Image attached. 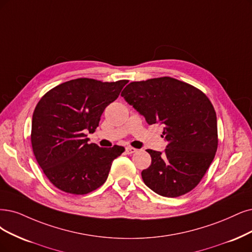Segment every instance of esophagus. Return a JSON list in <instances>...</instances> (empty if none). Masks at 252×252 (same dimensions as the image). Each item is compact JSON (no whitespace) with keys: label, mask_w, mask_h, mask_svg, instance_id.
Segmentation results:
<instances>
[{"label":"esophagus","mask_w":252,"mask_h":252,"mask_svg":"<svg viewBox=\"0 0 252 252\" xmlns=\"http://www.w3.org/2000/svg\"><path fill=\"white\" fill-rule=\"evenodd\" d=\"M136 152H137L136 148H134V147H132V146L126 147V153L127 155H132V154H134V153H136Z\"/></svg>","instance_id":"obj_1"}]
</instances>
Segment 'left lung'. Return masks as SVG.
I'll return each instance as SVG.
<instances>
[{
  "instance_id": "1",
  "label": "left lung",
  "mask_w": 252,
  "mask_h": 252,
  "mask_svg": "<svg viewBox=\"0 0 252 252\" xmlns=\"http://www.w3.org/2000/svg\"><path fill=\"white\" fill-rule=\"evenodd\" d=\"M148 125L162 124L164 153L147 150L144 184L165 197L190 192L206 174L218 146L216 112L202 91L170 77L132 82L121 92Z\"/></svg>"
}]
</instances>
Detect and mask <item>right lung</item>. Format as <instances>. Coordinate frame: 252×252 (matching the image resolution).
<instances>
[{
    "instance_id": "1",
    "label": "right lung",
    "mask_w": 252,
    "mask_h": 252,
    "mask_svg": "<svg viewBox=\"0 0 252 252\" xmlns=\"http://www.w3.org/2000/svg\"><path fill=\"white\" fill-rule=\"evenodd\" d=\"M128 81L80 78L56 86L41 97L32 117L31 142L37 163L59 190L83 195L104 184L112 162L125 152L88 143L108 105Z\"/></svg>"
}]
</instances>
